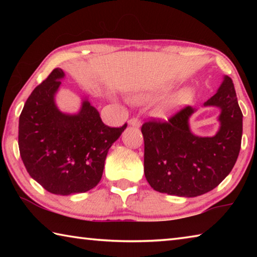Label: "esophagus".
<instances>
[{
	"label": "esophagus",
	"mask_w": 257,
	"mask_h": 257,
	"mask_svg": "<svg viewBox=\"0 0 257 257\" xmlns=\"http://www.w3.org/2000/svg\"><path fill=\"white\" fill-rule=\"evenodd\" d=\"M128 123L130 125H133V127H139V125H141V120L138 118H132L128 121Z\"/></svg>",
	"instance_id": "34e87169"
}]
</instances>
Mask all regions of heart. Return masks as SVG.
Segmentation results:
<instances>
[{
	"instance_id": "obj_1",
	"label": "heart",
	"mask_w": 257,
	"mask_h": 257,
	"mask_svg": "<svg viewBox=\"0 0 257 257\" xmlns=\"http://www.w3.org/2000/svg\"><path fill=\"white\" fill-rule=\"evenodd\" d=\"M191 97H193V90L191 89H184L181 92L175 95L172 98L162 104L158 110H156V114L162 118H167V116L171 115L175 113L178 108L181 107L184 104L188 103ZM143 97H136V101H142Z\"/></svg>"
}]
</instances>
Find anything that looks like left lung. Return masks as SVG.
Masks as SVG:
<instances>
[{"label": "left lung", "instance_id": "left-lung-1", "mask_svg": "<svg viewBox=\"0 0 257 257\" xmlns=\"http://www.w3.org/2000/svg\"><path fill=\"white\" fill-rule=\"evenodd\" d=\"M204 106L220 107V129L213 137L190 132L196 111L186 106L168 121L142 125L144 172L152 188L181 197H196L214 189L232 170L241 145L242 113L231 78L223 81Z\"/></svg>", "mask_w": 257, "mask_h": 257}]
</instances>
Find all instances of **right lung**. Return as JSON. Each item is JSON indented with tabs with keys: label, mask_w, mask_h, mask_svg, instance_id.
<instances>
[{
	"label": "right lung",
	"mask_w": 257,
	"mask_h": 257,
	"mask_svg": "<svg viewBox=\"0 0 257 257\" xmlns=\"http://www.w3.org/2000/svg\"><path fill=\"white\" fill-rule=\"evenodd\" d=\"M64 77L56 68L33 90L19 116L18 144L29 176L55 195L85 193L101 180L107 152L127 127L111 128L82 99L76 114L61 112L55 94Z\"/></svg>",
	"instance_id": "obj_1"
}]
</instances>
